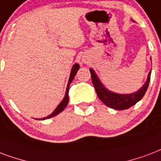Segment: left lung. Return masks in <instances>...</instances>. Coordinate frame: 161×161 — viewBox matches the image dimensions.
I'll list each match as a JSON object with an SVG mask.
<instances>
[{
	"label": "left lung",
	"mask_w": 161,
	"mask_h": 161,
	"mask_svg": "<svg viewBox=\"0 0 161 161\" xmlns=\"http://www.w3.org/2000/svg\"><path fill=\"white\" fill-rule=\"evenodd\" d=\"M89 71H90V73H91L92 83L94 84L96 94L98 97L100 98V100L105 105H107L108 107L120 110L128 109L132 105H134L136 103L139 101L143 98V95L145 94L146 91H147L148 87H149V81H150V74H151V71H150L145 83L137 92L130 94H119L107 90L103 86L102 83H100L99 78H97L94 70L90 69Z\"/></svg>",
	"instance_id": "obj_1"
}]
</instances>
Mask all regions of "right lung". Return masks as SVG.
I'll list each match as a JSON object with an SVG mask.
<instances>
[{
  "mask_svg": "<svg viewBox=\"0 0 161 161\" xmlns=\"http://www.w3.org/2000/svg\"><path fill=\"white\" fill-rule=\"evenodd\" d=\"M78 69H79V65L78 64H75L74 66H73V67H72V71H71V74H70L69 81H68V84H67V91H66V94H65L64 99H63V100H62V101H61L60 104H59L58 106L56 108V110H54L53 112H52L51 115H49V116H46V117H44V118H42L41 120H45V119H48V118H51V117H53V116H56L57 114H59L60 112H61V111H62V110H64L65 107H66V106L67 105L68 100H69V97H68V91H69L70 83H72V81L74 79V77H75L76 73H77V72L78 71Z\"/></svg>",
  "mask_w": 161,
  "mask_h": 161,
  "instance_id": "1",
  "label": "right lung"
}]
</instances>
